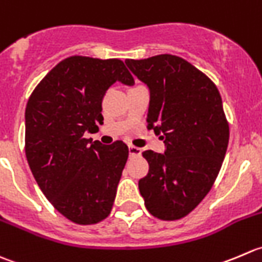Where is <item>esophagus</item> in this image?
<instances>
[{"instance_id":"1","label":"esophagus","mask_w":262,"mask_h":262,"mask_svg":"<svg viewBox=\"0 0 262 262\" xmlns=\"http://www.w3.org/2000/svg\"><path fill=\"white\" fill-rule=\"evenodd\" d=\"M128 152H130V157H139V155H141V149L134 146V145H130L128 146Z\"/></svg>"}]
</instances>
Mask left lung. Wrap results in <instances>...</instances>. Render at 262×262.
<instances>
[{"instance_id": "left-lung-1", "label": "left lung", "mask_w": 262, "mask_h": 262, "mask_svg": "<svg viewBox=\"0 0 262 262\" xmlns=\"http://www.w3.org/2000/svg\"><path fill=\"white\" fill-rule=\"evenodd\" d=\"M125 63L149 89L147 128L162 135L165 145L163 154L142 152L149 173L139 181L140 193L155 218L181 219L208 195L224 160L229 126L222 97L208 76L181 57Z\"/></svg>"}]
</instances>
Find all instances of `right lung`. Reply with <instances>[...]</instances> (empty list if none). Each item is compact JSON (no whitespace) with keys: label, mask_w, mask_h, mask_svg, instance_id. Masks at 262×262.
Listing matches in <instances>:
<instances>
[{"label":"right lung","mask_w":262,"mask_h":262,"mask_svg":"<svg viewBox=\"0 0 262 262\" xmlns=\"http://www.w3.org/2000/svg\"><path fill=\"white\" fill-rule=\"evenodd\" d=\"M131 86L122 61L72 56L47 74L25 110V154L49 203L77 224H95L112 210L128 158L123 141L85 139L103 123L102 100L115 82Z\"/></svg>","instance_id":"obj_1"}]
</instances>
